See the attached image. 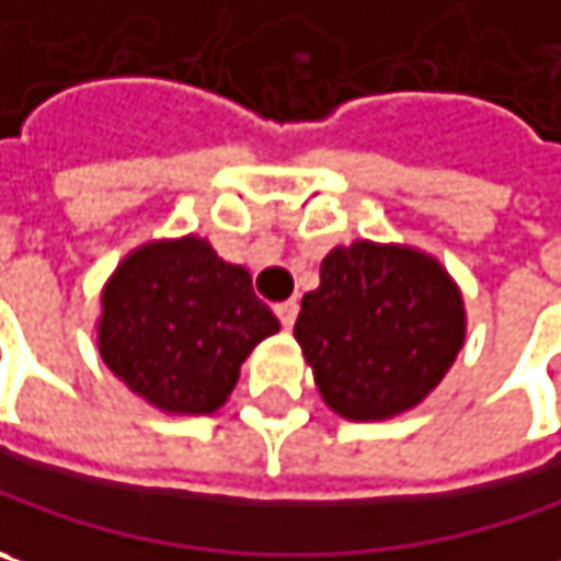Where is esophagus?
Wrapping results in <instances>:
<instances>
[{"instance_id":"esophagus-1","label":"esophagus","mask_w":561,"mask_h":561,"mask_svg":"<svg viewBox=\"0 0 561 561\" xmlns=\"http://www.w3.org/2000/svg\"><path fill=\"white\" fill-rule=\"evenodd\" d=\"M276 317H279L282 327L285 329L295 327V320H298V301H295V298H288V301L276 305Z\"/></svg>"}]
</instances>
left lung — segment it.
<instances>
[{"instance_id": "left-lung-1", "label": "left lung", "mask_w": 561, "mask_h": 561, "mask_svg": "<svg viewBox=\"0 0 561 561\" xmlns=\"http://www.w3.org/2000/svg\"><path fill=\"white\" fill-rule=\"evenodd\" d=\"M295 339L332 411L382 421L446 377L465 342V307L433 256L357 241L327 254Z\"/></svg>"}]
</instances>
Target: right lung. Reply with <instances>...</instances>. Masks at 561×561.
<instances>
[{"instance_id": "1", "label": "right lung", "mask_w": 561, "mask_h": 561, "mask_svg": "<svg viewBox=\"0 0 561 561\" xmlns=\"http://www.w3.org/2000/svg\"><path fill=\"white\" fill-rule=\"evenodd\" d=\"M279 332L248 270L201 238L144 244L103 291L100 354L137 396L179 414L229 399L241 360Z\"/></svg>"}]
</instances>
